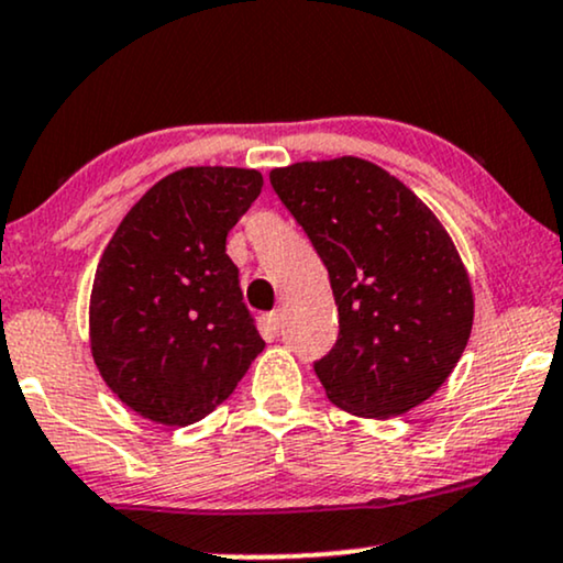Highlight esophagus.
<instances>
[{
    "label": "esophagus",
    "instance_id": "1",
    "mask_svg": "<svg viewBox=\"0 0 563 563\" xmlns=\"http://www.w3.org/2000/svg\"><path fill=\"white\" fill-rule=\"evenodd\" d=\"M267 327L273 332H280V327H283V311L280 309H273L267 314Z\"/></svg>",
    "mask_w": 563,
    "mask_h": 563
}]
</instances>
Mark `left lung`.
<instances>
[{
    "label": "left lung",
    "mask_w": 563,
    "mask_h": 563,
    "mask_svg": "<svg viewBox=\"0 0 563 563\" xmlns=\"http://www.w3.org/2000/svg\"><path fill=\"white\" fill-rule=\"evenodd\" d=\"M330 273L338 340L314 372L353 416L393 418L437 393L473 330V288L450 233L412 191L361 158L269 174Z\"/></svg>",
    "instance_id": "left-lung-1"
}]
</instances>
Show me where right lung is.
I'll use <instances>...</instances> for the list:
<instances>
[{
    "label": "right lung",
    "instance_id": "right-lung-1",
    "mask_svg": "<svg viewBox=\"0 0 563 563\" xmlns=\"http://www.w3.org/2000/svg\"><path fill=\"white\" fill-rule=\"evenodd\" d=\"M260 191L252 168L174 170L103 249L90 296L92 358L113 395L155 423L202 421L265 347L225 254Z\"/></svg>",
    "mask_w": 563,
    "mask_h": 563
}]
</instances>
